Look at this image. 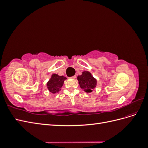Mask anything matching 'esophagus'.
Listing matches in <instances>:
<instances>
[{
  "label": "esophagus",
  "instance_id": "34e87169",
  "mask_svg": "<svg viewBox=\"0 0 148 148\" xmlns=\"http://www.w3.org/2000/svg\"><path fill=\"white\" fill-rule=\"evenodd\" d=\"M71 78H72V79H75V78H76V75H74V76H73V77H71Z\"/></svg>",
  "mask_w": 148,
  "mask_h": 148
}]
</instances>
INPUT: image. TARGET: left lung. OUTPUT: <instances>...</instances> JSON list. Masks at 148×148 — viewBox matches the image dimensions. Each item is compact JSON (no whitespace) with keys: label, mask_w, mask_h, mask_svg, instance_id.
I'll use <instances>...</instances> for the list:
<instances>
[{"label":"left lung","mask_w":148,"mask_h":148,"mask_svg":"<svg viewBox=\"0 0 148 148\" xmlns=\"http://www.w3.org/2000/svg\"><path fill=\"white\" fill-rule=\"evenodd\" d=\"M77 79L80 88L86 92H91L97 86L96 79L88 71H84L82 72V75H78Z\"/></svg>","instance_id":"8db88e82"}]
</instances>
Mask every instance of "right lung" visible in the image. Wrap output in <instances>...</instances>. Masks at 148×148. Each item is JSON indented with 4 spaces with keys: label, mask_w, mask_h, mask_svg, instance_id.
<instances>
[{
    "label": "right lung",
    "mask_w": 148,
    "mask_h": 148,
    "mask_svg": "<svg viewBox=\"0 0 148 148\" xmlns=\"http://www.w3.org/2000/svg\"><path fill=\"white\" fill-rule=\"evenodd\" d=\"M66 79V78L64 76H59L55 73L52 74L51 78L47 83L48 90L53 94L59 92Z\"/></svg>",
    "instance_id": "obj_1"
}]
</instances>
